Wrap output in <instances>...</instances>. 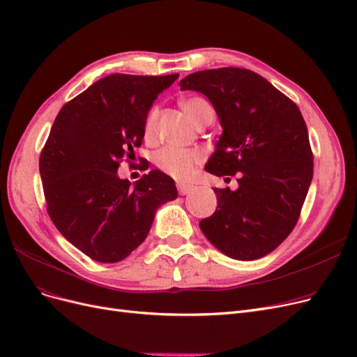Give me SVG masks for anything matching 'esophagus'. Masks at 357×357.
<instances>
[{"mask_svg": "<svg viewBox=\"0 0 357 357\" xmlns=\"http://www.w3.org/2000/svg\"><path fill=\"white\" fill-rule=\"evenodd\" d=\"M192 190H194V187H192V185H190V183H178V191H179L181 195H187Z\"/></svg>", "mask_w": 357, "mask_h": 357, "instance_id": "esophagus-1", "label": "esophagus"}]
</instances>
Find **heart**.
Returning <instances> with one entry per match:
<instances>
[{
  "mask_svg": "<svg viewBox=\"0 0 357 357\" xmlns=\"http://www.w3.org/2000/svg\"><path fill=\"white\" fill-rule=\"evenodd\" d=\"M182 107L185 114L190 116V119L199 126L204 122L208 116H214L211 105L203 98H188L182 100ZM159 116V107L153 106L150 112L147 114L146 123H144V132L147 137H151L156 130V122ZM201 162V154L195 150L176 147V146H167L160 150L156 156V165L160 170L169 176H172L176 181H187L192 176L198 163Z\"/></svg>",
  "mask_w": 357,
  "mask_h": 357,
  "instance_id": "heart-1",
  "label": "heart"
}]
</instances>
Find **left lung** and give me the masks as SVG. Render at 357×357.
<instances>
[{
	"label": "left lung",
	"instance_id": "8db88e82",
	"mask_svg": "<svg viewBox=\"0 0 357 357\" xmlns=\"http://www.w3.org/2000/svg\"><path fill=\"white\" fill-rule=\"evenodd\" d=\"M179 86L203 93L223 128L207 172H239L238 190L214 188L217 208L199 222V229L234 259L270 254L296 225L312 182L314 158L299 107L264 77L245 68L198 71Z\"/></svg>",
	"mask_w": 357,
	"mask_h": 357
}]
</instances>
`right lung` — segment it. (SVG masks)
<instances>
[{
  "label": "right lung",
  "instance_id": "add662e5",
  "mask_svg": "<svg viewBox=\"0 0 357 357\" xmlns=\"http://www.w3.org/2000/svg\"><path fill=\"white\" fill-rule=\"evenodd\" d=\"M179 74H112L56 115L39 160L48 213L77 250L99 262L127 258L147 238L158 208L178 197L175 181L153 169L134 183L119 162L144 138L153 102Z\"/></svg>",
  "mask_w": 357,
  "mask_h": 357
}]
</instances>
